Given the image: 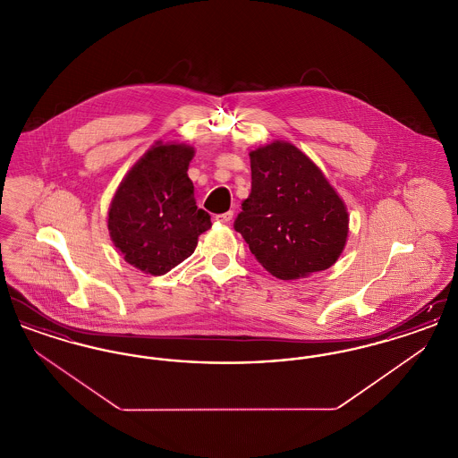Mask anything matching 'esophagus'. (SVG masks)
Here are the masks:
<instances>
[{"label":"esophagus","instance_id":"1","mask_svg":"<svg viewBox=\"0 0 458 458\" xmlns=\"http://www.w3.org/2000/svg\"><path fill=\"white\" fill-rule=\"evenodd\" d=\"M232 219H233V211H228V213H223V215L216 216V221L223 223V225H228Z\"/></svg>","mask_w":458,"mask_h":458}]
</instances>
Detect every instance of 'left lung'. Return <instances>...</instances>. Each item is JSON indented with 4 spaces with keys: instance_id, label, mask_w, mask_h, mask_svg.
Instances as JSON below:
<instances>
[{
    "instance_id": "obj_1",
    "label": "left lung",
    "mask_w": 458,
    "mask_h": 458,
    "mask_svg": "<svg viewBox=\"0 0 458 458\" xmlns=\"http://www.w3.org/2000/svg\"><path fill=\"white\" fill-rule=\"evenodd\" d=\"M252 191L235 230L262 267L299 280L331 267L349 239V211L321 168L286 140L250 151Z\"/></svg>"
}]
</instances>
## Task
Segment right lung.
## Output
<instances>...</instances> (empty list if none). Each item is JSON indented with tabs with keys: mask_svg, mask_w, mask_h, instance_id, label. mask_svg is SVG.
<instances>
[{
	"mask_svg": "<svg viewBox=\"0 0 458 458\" xmlns=\"http://www.w3.org/2000/svg\"><path fill=\"white\" fill-rule=\"evenodd\" d=\"M189 144L157 140L120 182L109 202V237L120 256L146 275H165L196 250L211 216L197 209L187 170Z\"/></svg>",
	"mask_w": 458,
	"mask_h": 458,
	"instance_id": "1",
	"label": "right lung"
}]
</instances>
